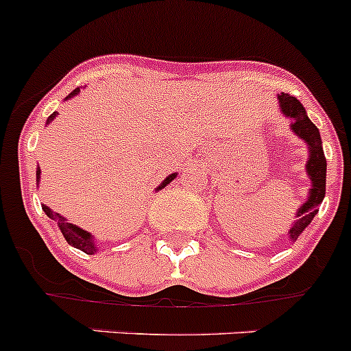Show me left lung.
<instances>
[{
	"label": "left lung",
	"mask_w": 351,
	"mask_h": 351,
	"mask_svg": "<svg viewBox=\"0 0 351 351\" xmlns=\"http://www.w3.org/2000/svg\"><path fill=\"white\" fill-rule=\"evenodd\" d=\"M278 100H280V107L285 116L291 119V130L309 145V160L308 165H306V170H308V176L313 181V188L309 191L308 202L302 204V207L297 213L295 225L291 226L290 232H288L291 241H295L300 232L313 221V218L318 213V207H320L322 200L325 197L327 160H325L324 147H322L320 132L309 121V117L306 116V108L302 107V104L297 100L295 96L288 95V93H281L278 96Z\"/></svg>",
	"instance_id": "left-lung-1"
}]
</instances>
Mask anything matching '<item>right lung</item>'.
Segmentation results:
<instances>
[{"instance_id": "obj_1", "label": "right lung", "mask_w": 351, "mask_h": 351, "mask_svg": "<svg viewBox=\"0 0 351 351\" xmlns=\"http://www.w3.org/2000/svg\"><path fill=\"white\" fill-rule=\"evenodd\" d=\"M77 93H79V89H75V91H73V93H70V95L66 96V100H68V98H71V96H75ZM54 117H56V112L49 116L47 123H51V121L54 119ZM173 178H176V173L169 176V178H167L165 181H163L160 186H158L156 190H161V188L169 184V182L172 181ZM36 179H40V169L36 170ZM42 209L45 210V214H47L49 218L54 219V221H58V225H60L61 232H63V235H64V239H66L68 244H71V246L77 247V250L84 251V253H88V255H93V253H95V251H96V244H95V241H93V237H91V234H89V232L82 230V228H79V226H75V225H71V223H66V219H64L63 216H61V214L52 213V210L49 209L47 206H42Z\"/></svg>"}]
</instances>
